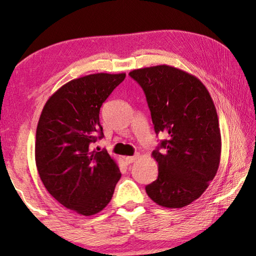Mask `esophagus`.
<instances>
[{"label":"esophagus","mask_w":256,"mask_h":256,"mask_svg":"<svg viewBox=\"0 0 256 256\" xmlns=\"http://www.w3.org/2000/svg\"><path fill=\"white\" fill-rule=\"evenodd\" d=\"M138 154H136V156H126L125 158V162H126L128 164H133L134 161H136V159H138Z\"/></svg>","instance_id":"1"}]
</instances>
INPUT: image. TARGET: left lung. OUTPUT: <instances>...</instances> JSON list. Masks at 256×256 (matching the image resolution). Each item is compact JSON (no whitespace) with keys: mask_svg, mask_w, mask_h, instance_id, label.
Masks as SVG:
<instances>
[{"mask_svg":"<svg viewBox=\"0 0 256 256\" xmlns=\"http://www.w3.org/2000/svg\"><path fill=\"white\" fill-rule=\"evenodd\" d=\"M130 76L144 90L156 133L169 134L152 152L159 174L146 187L148 196L166 208L190 205L220 162V124L209 92L196 76L168 64L136 69Z\"/></svg>","mask_w":256,"mask_h":256,"instance_id":"1","label":"left lung"}]
</instances>
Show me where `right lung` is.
I'll list each match as a JSON object with an SVG mask.
<instances>
[{"instance_id": "add662e5", "label": "right lung", "mask_w": 256, "mask_h": 256, "mask_svg": "<svg viewBox=\"0 0 256 256\" xmlns=\"http://www.w3.org/2000/svg\"><path fill=\"white\" fill-rule=\"evenodd\" d=\"M125 74H92L64 84L49 97L36 134V166L56 200L82 216L108 205L120 178L108 151L90 144L103 138L100 110Z\"/></svg>"}]
</instances>
